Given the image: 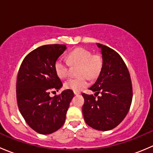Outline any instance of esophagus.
Segmentation results:
<instances>
[{
    "instance_id": "1",
    "label": "esophagus",
    "mask_w": 153,
    "mask_h": 153,
    "mask_svg": "<svg viewBox=\"0 0 153 153\" xmlns=\"http://www.w3.org/2000/svg\"><path fill=\"white\" fill-rule=\"evenodd\" d=\"M74 94H75V95H79V94H81V92H76V91H74Z\"/></svg>"
}]
</instances>
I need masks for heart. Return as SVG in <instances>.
Returning a JSON list of instances; mask_svg holds the SVG:
<instances>
[{
	"instance_id": "obj_1",
	"label": "heart",
	"mask_w": 153,
	"mask_h": 153,
	"mask_svg": "<svg viewBox=\"0 0 153 153\" xmlns=\"http://www.w3.org/2000/svg\"><path fill=\"white\" fill-rule=\"evenodd\" d=\"M68 62L70 65H79L78 78H70L64 83L67 89L81 91L89 84L88 78L95 79L101 73L103 67V58L98 54H92L89 49L78 47L68 55ZM69 64L61 58H58L54 64L55 73L60 78H66L69 74Z\"/></svg>"
}]
</instances>
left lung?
Returning a JSON list of instances; mask_svg holds the SVG:
<instances>
[{"label":"left lung","mask_w":153,"mask_h":153,"mask_svg":"<svg viewBox=\"0 0 153 153\" xmlns=\"http://www.w3.org/2000/svg\"><path fill=\"white\" fill-rule=\"evenodd\" d=\"M97 46L101 49L103 67L97 81L89 88L95 92V96L82 93V112L86 124L97 130L107 131L116 127L127 115L132 86L129 70L119 54L103 44Z\"/></svg>","instance_id":"1"}]
</instances>
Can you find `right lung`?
<instances>
[{
	"mask_svg": "<svg viewBox=\"0 0 153 153\" xmlns=\"http://www.w3.org/2000/svg\"><path fill=\"white\" fill-rule=\"evenodd\" d=\"M65 49L66 45L61 44L38 47L24 58L18 71V109L27 124L43 135L52 133L64 125L69 103L74 97L71 89L49 96L51 91H58L63 86L55 73L54 64Z\"/></svg>",
	"mask_w": 153,
	"mask_h": 153,
	"instance_id": "1",
	"label": "right lung"
}]
</instances>
